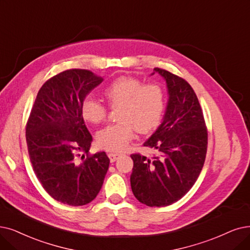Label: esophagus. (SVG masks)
<instances>
[{
  "instance_id": "esophagus-1",
  "label": "esophagus",
  "mask_w": 250,
  "mask_h": 250,
  "mask_svg": "<svg viewBox=\"0 0 250 250\" xmlns=\"http://www.w3.org/2000/svg\"><path fill=\"white\" fill-rule=\"evenodd\" d=\"M108 158H109V161L111 162H115L116 160H118L120 158V156H121V154H118V153H109L108 155Z\"/></svg>"
}]
</instances>
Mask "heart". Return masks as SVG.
Masks as SVG:
<instances>
[{
  "label": "heart",
  "mask_w": 250,
  "mask_h": 250,
  "mask_svg": "<svg viewBox=\"0 0 250 250\" xmlns=\"http://www.w3.org/2000/svg\"><path fill=\"white\" fill-rule=\"evenodd\" d=\"M108 104L120 106L119 123L108 125L96 134L97 145L111 152H123L134 137V130L151 132L161 122L165 109V94L159 84H145L133 77H120L104 91ZM84 120L91 124L104 121L106 106L92 97H86L81 104Z\"/></svg>",
  "instance_id": "1"
}]
</instances>
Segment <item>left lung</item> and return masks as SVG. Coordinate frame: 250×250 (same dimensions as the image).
<instances>
[{
    "mask_svg": "<svg viewBox=\"0 0 250 250\" xmlns=\"http://www.w3.org/2000/svg\"><path fill=\"white\" fill-rule=\"evenodd\" d=\"M166 81L168 102L163 122L144 144L157 155L132 154L130 184L137 200L149 207L170 205L196 183L207 152V128L202 108L186 80L155 67Z\"/></svg>",
    "mask_w": 250,
    "mask_h": 250,
    "instance_id": "8db88e82",
    "label": "left lung"
}]
</instances>
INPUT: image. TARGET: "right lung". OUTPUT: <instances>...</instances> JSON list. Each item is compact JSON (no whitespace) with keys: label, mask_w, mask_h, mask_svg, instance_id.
<instances>
[{"label":"right lung","mask_w":250,"mask_h":250,"mask_svg":"<svg viewBox=\"0 0 250 250\" xmlns=\"http://www.w3.org/2000/svg\"><path fill=\"white\" fill-rule=\"evenodd\" d=\"M103 81L80 68L52 77L39 90L27 120L25 136L34 171L45 191L63 204L90 203L108 169L104 152L89 154L92 136L81 114L85 97Z\"/></svg>","instance_id":"right-lung-1"}]
</instances>
